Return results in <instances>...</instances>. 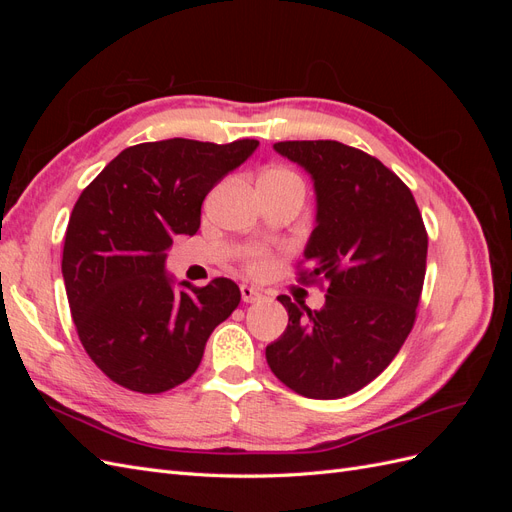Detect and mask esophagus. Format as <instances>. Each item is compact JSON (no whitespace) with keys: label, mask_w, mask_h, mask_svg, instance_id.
Segmentation results:
<instances>
[{"label":"esophagus","mask_w":512,"mask_h":512,"mask_svg":"<svg viewBox=\"0 0 512 512\" xmlns=\"http://www.w3.org/2000/svg\"><path fill=\"white\" fill-rule=\"evenodd\" d=\"M241 299H243V303H256V301L262 299V292L258 288H254V286L243 284L241 286Z\"/></svg>","instance_id":"1"}]
</instances>
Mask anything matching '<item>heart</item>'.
Segmentation results:
<instances>
[{"instance_id": "heart-1", "label": "heart", "mask_w": 512, "mask_h": 512, "mask_svg": "<svg viewBox=\"0 0 512 512\" xmlns=\"http://www.w3.org/2000/svg\"><path fill=\"white\" fill-rule=\"evenodd\" d=\"M267 179H297V175H292L290 170H284V168H273V170H267V173L262 175L260 181H267ZM250 267L252 269H265L267 267V258L262 256V254H258V252H254L250 256Z\"/></svg>"}]
</instances>
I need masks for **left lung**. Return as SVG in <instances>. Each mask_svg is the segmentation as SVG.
<instances>
[{
    "mask_svg": "<svg viewBox=\"0 0 512 512\" xmlns=\"http://www.w3.org/2000/svg\"><path fill=\"white\" fill-rule=\"evenodd\" d=\"M273 149L314 181L316 228L301 280H324L327 297L320 309L277 297L288 327L267 346V363L294 393L339 399L380 376L412 331L425 280V224L406 183L365 151L337 141Z\"/></svg>",
    "mask_w": 512,
    "mask_h": 512,
    "instance_id": "8db88e82",
    "label": "left lung"
}]
</instances>
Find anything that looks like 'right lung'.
<instances>
[{
  "label": "right lung",
  "instance_id": "right-lung-1",
  "mask_svg": "<svg viewBox=\"0 0 512 512\" xmlns=\"http://www.w3.org/2000/svg\"><path fill=\"white\" fill-rule=\"evenodd\" d=\"M256 147L252 138L134 145L76 200L61 273L81 344L113 382L147 395L185 382L213 329L237 309L235 282H175L166 250L196 235L205 196Z\"/></svg>",
  "mask_w": 512,
  "mask_h": 512
}]
</instances>
